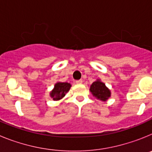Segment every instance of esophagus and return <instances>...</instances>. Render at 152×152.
Returning <instances> with one entry per match:
<instances>
[{"instance_id": "obj_1", "label": "esophagus", "mask_w": 152, "mask_h": 152, "mask_svg": "<svg viewBox=\"0 0 152 152\" xmlns=\"http://www.w3.org/2000/svg\"><path fill=\"white\" fill-rule=\"evenodd\" d=\"M75 82H76V84H82V80H76V81H75Z\"/></svg>"}]
</instances>
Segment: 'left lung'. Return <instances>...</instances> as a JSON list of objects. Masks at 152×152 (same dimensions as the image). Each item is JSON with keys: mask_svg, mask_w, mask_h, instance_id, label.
Segmentation results:
<instances>
[{"mask_svg": "<svg viewBox=\"0 0 152 152\" xmlns=\"http://www.w3.org/2000/svg\"><path fill=\"white\" fill-rule=\"evenodd\" d=\"M90 91L93 96L96 98L97 100H102V101H107L109 97H110L111 96L110 91L107 88L105 84L99 79L94 82H93L90 88Z\"/></svg>", "mask_w": 152, "mask_h": 152, "instance_id": "8db88e82", "label": "left lung"}]
</instances>
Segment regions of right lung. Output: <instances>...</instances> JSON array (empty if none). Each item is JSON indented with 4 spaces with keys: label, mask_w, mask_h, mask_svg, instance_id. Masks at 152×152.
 Here are the masks:
<instances>
[{
    "label": "right lung",
    "mask_w": 152,
    "mask_h": 152,
    "mask_svg": "<svg viewBox=\"0 0 152 152\" xmlns=\"http://www.w3.org/2000/svg\"><path fill=\"white\" fill-rule=\"evenodd\" d=\"M72 85L67 82H57L50 92V96L53 100H59L62 99L67 93L69 91Z\"/></svg>",
    "instance_id": "add662e5"
}]
</instances>
